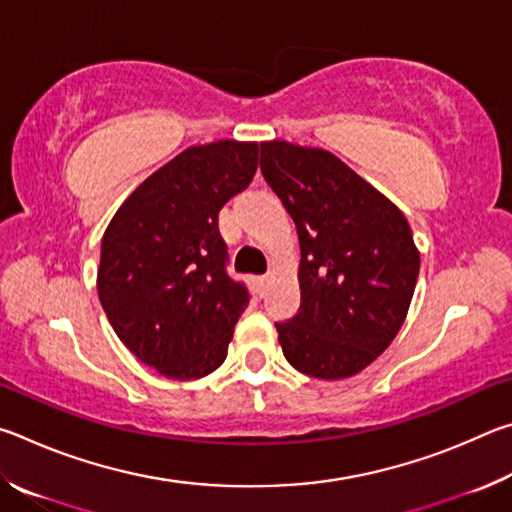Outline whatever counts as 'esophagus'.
Masks as SVG:
<instances>
[{
    "label": "esophagus",
    "instance_id": "34e87169",
    "mask_svg": "<svg viewBox=\"0 0 512 512\" xmlns=\"http://www.w3.org/2000/svg\"><path fill=\"white\" fill-rule=\"evenodd\" d=\"M255 282H257L259 291H266L268 282H271V275H268V273H264V275H257V277H255Z\"/></svg>",
    "mask_w": 512,
    "mask_h": 512
}]
</instances>
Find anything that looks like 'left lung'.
<instances>
[{"label":"left lung","instance_id":"8db88e82","mask_svg":"<svg viewBox=\"0 0 512 512\" xmlns=\"http://www.w3.org/2000/svg\"><path fill=\"white\" fill-rule=\"evenodd\" d=\"M259 151L300 237V309L275 323L284 357L316 379L357 375L409 311L420 273L409 223L332 153L277 140Z\"/></svg>","mask_w":512,"mask_h":512}]
</instances>
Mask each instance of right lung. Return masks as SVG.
Instances as JSON below:
<instances>
[{
	"mask_svg": "<svg viewBox=\"0 0 512 512\" xmlns=\"http://www.w3.org/2000/svg\"><path fill=\"white\" fill-rule=\"evenodd\" d=\"M257 144L214 142L176 155L112 216L97 289L121 343L169 379L225 361L250 291L228 273L221 207L250 185Z\"/></svg>",
	"mask_w": 512,
	"mask_h": 512,
	"instance_id": "right-lung-1",
	"label": "right lung"
}]
</instances>
